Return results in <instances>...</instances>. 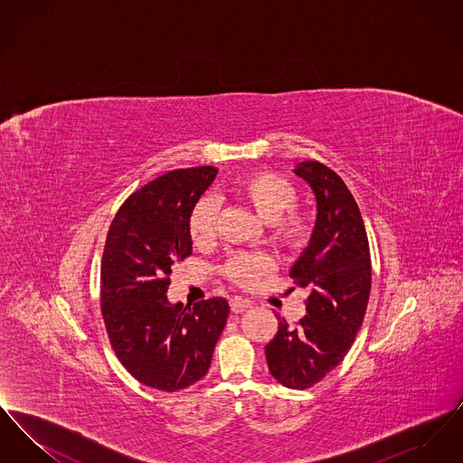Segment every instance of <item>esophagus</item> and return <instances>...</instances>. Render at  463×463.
Wrapping results in <instances>:
<instances>
[{"label":"esophagus","mask_w":463,"mask_h":463,"mask_svg":"<svg viewBox=\"0 0 463 463\" xmlns=\"http://www.w3.org/2000/svg\"><path fill=\"white\" fill-rule=\"evenodd\" d=\"M253 306L251 304V300H248V298H241V297H234V298H231V307L234 312H242V310H246V308H250Z\"/></svg>","instance_id":"obj_1"}]
</instances>
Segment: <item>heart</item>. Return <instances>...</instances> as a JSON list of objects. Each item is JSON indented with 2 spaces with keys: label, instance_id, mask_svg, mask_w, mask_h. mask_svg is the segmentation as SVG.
Returning <instances> with one entry per match:
<instances>
[{
  "label": "heart",
  "instance_id": "1",
  "mask_svg": "<svg viewBox=\"0 0 463 463\" xmlns=\"http://www.w3.org/2000/svg\"><path fill=\"white\" fill-rule=\"evenodd\" d=\"M236 196L265 223H269L274 240L285 246H297L306 236V222L289 210L297 203L293 185L281 176L267 172L244 176L234 189ZM288 212L287 214L286 212ZM219 222V203L213 196H204L194 204L189 215V234L196 246L213 241ZM270 260L264 255L240 253L227 260L225 274L240 283L250 285L269 270Z\"/></svg>",
  "mask_w": 463,
  "mask_h": 463
}]
</instances>
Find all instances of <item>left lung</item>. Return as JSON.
Returning <instances> with one entry per match:
<instances>
[{
    "label": "left lung",
    "instance_id": "1",
    "mask_svg": "<svg viewBox=\"0 0 463 463\" xmlns=\"http://www.w3.org/2000/svg\"><path fill=\"white\" fill-rule=\"evenodd\" d=\"M316 199V221L289 276L307 288V316L297 328L279 317L265 345L270 374L289 389H307L336 368L361 328L372 289L370 246L359 206L344 180L317 161L297 163Z\"/></svg>",
    "mask_w": 463,
    "mask_h": 463
}]
</instances>
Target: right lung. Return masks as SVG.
Here are the masks:
<instances>
[{
  "mask_svg": "<svg viewBox=\"0 0 463 463\" xmlns=\"http://www.w3.org/2000/svg\"><path fill=\"white\" fill-rule=\"evenodd\" d=\"M219 170L157 176L123 203L100 267V304L110 345L140 383L175 392L201 380L225 328L222 297L191 306L166 297L175 262L193 253L189 215Z\"/></svg>",
  "mask_w": 463,
  "mask_h": 463,
  "instance_id": "right-lung-1",
  "label": "right lung"
}]
</instances>
